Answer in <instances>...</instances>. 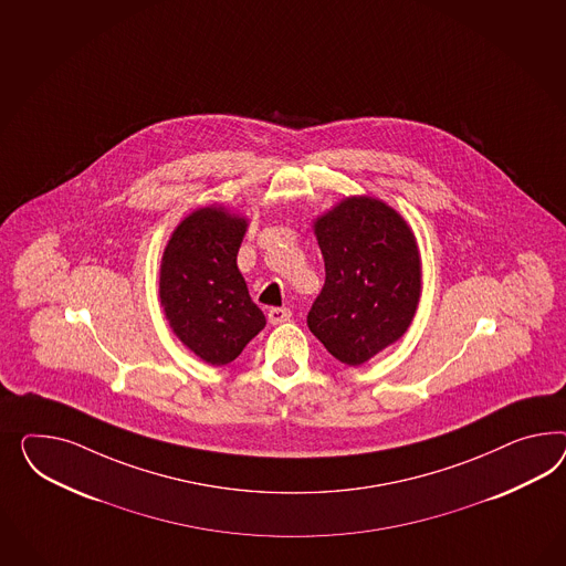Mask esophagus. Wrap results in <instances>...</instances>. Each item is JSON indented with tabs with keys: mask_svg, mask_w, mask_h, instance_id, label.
<instances>
[{
	"mask_svg": "<svg viewBox=\"0 0 566 566\" xmlns=\"http://www.w3.org/2000/svg\"><path fill=\"white\" fill-rule=\"evenodd\" d=\"M291 317V308H286V306H274V308L268 311V322L272 323V325L289 322Z\"/></svg>",
	"mask_w": 566,
	"mask_h": 566,
	"instance_id": "obj_1",
	"label": "esophagus"
}]
</instances>
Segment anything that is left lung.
Here are the masks:
<instances>
[{"label": "left lung", "instance_id": "8db88e82", "mask_svg": "<svg viewBox=\"0 0 566 566\" xmlns=\"http://www.w3.org/2000/svg\"><path fill=\"white\" fill-rule=\"evenodd\" d=\"M325 284L306 325L332 356L360 367L412 325L422 294V261L396 208L350 196L313 220Z\"/></svg>", "mask_w": 566, "mask_h": 566}]
</instances>
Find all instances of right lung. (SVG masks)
Here are the masks:
<instances>
[{"mask_svg":"<svg viewBox=\"0 0 566 566\" xmlns=\"http://www.w3.org/2000/svg\"><path fill=\"white\" fill-rule=\"evenodd\" d=\"M249 218L224 206L198 208L172 230L158 294L172 334L203 363L222 367L265 327L237 265Z\"/></svg>","mask_w":566,"mask_h":566,"instance_id":"obj_1","label":"right lung"}]
</instances>
